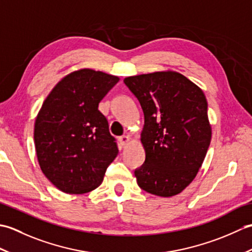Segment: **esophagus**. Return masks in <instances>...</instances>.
Here are the masks:
<instances>
[{"label":"esophagus","instance_id":"34e87169","mask_svg":"<svg viewBox=\"0 0 252 252\" xmlns=\"http://www.w3.org/2000/svg\"><path fill=\"white\" fill-rule=\"evenodd\" d=\"M130 140L131 138L129 135H123V136L119 137V143H120L121 147H126V145L130 142Z\"/></svg>","mask_w":252,"mask_h":252}]
</instances>
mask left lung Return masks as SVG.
<instances>
[{"mask_svg":"<svg viewBox=\"0 0 252 252\" xmlns=\"http://www.w3.org/2000/svg\"><path fill=\"white\" fill-rule=\"evenodd\" d=\"M123 81L140 101L145 119L141 142L146 158L134 172L137 184L156 196L178 195L196 178L211 142L206 96L172 70Z\"/></svg>","mask_w":252,"mask_h":252,"instance_id":"1","label":"left lung"}]
</instances>
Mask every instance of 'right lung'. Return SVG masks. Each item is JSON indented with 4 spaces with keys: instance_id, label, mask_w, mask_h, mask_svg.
<instances>
[{
    "instance_id": "add662e5",
    "label": "right lung",
    "mask_w": 252,
    "mask_h": 252,
    "mask_svg": "<svg viewBox=\"0 0 252 252\" xmlns=\"http://www.w3.org/2000/svg\"><path fill=\"white\" fill-rule=\"evenodd\" d=\"M119 78L90 68L63 77L47 95L34 122L42 172L67 194H85L101 184L118 147L98 104Z\"/></svg>"
}]
</instances>
